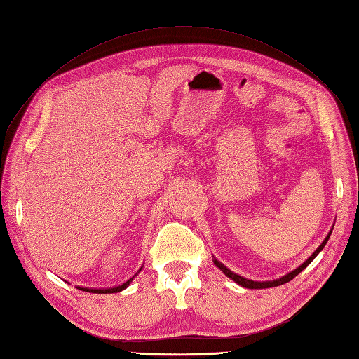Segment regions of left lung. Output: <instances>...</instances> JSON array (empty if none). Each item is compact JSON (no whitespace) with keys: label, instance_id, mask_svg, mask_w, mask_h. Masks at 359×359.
Here are the masks:
<instances>
[{"label":"left lung","instance_id":"1","mask_svg":"<svg viewBox=\"0 0 359 359\" xmlns=\"http://www.w3.org/2000/svg\"><path fill=\"white\" fill-rule=\"evenodd\" d=\"M332 230L334 229H330V231H329V234L326 236V239L321 242V245L312 252V255L306 259L303 264L300 265V266H297L295 269H292L291 273H287V274H285L283 277H278V278H276V280H266V282H257V280H250V278H245V277H242V276H239V274H234L233 271H230L229 268H226L225 265H222L219 260H216V259H213V264L219 268L222 273L226 276V277H230L231 280L234 282V283H238L239 286H243V287H247V290H266V287H274V286H280V285H285V283H287V282H291L292 278L295 277V276H299L302 271L308 266L311 262L316 259L317 256H318V252L325 248V245L327 243V241H329V238H330V234H332Z\"/></svg>","mask_w":359,"mask_h":359}]
</instances>
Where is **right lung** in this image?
<instances>
[{
	"label": "right lung",
	"mask_w": 359,
	"mask_h": 359,
	"mask_svg": "<svg viewBox=\"0 0 359 359\" xmlns=\"http://www.w3.org/2000/svg\"><path fill=\"white\" fill-rule=\"evenodd\" d=\"M143 268V266H142ZM142 268L138 269V273L140 271H142ZM137 273V274H138ZM135 274V276H137ZM134 276V277H135ZM133 277V278H134ZM133 278H129V280L126 282V283H123V285H120V286H117V287H109V290H88V287H82V291H86V292H93V294H112V292H120V291H123V290H126V287L130 285V282H133Z\"/></svg>",
	"instance_id": "add662e5"
}]
</instances>
